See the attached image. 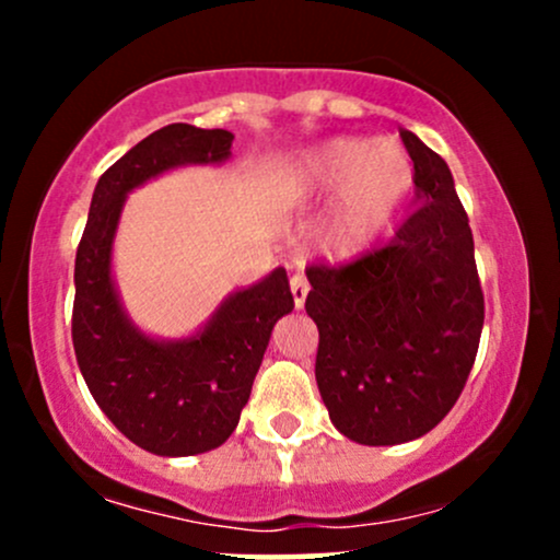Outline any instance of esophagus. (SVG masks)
Wrapping results in <instances>:
<instances>
[{
    "mask_svg": "<svg viewBox=\"0 0 560 560\" xmlns=\"http://www.w3.org/2000/svg\"><path fill=\"white\" fill-rule=\"evenodd\" d=\"M289 287H292V298H294V305L302 307V302L307 298V279L302 271H294L292 279H289Z\"/></svg>",
    "mask_w": 560,
    "mask_h": 560,
    "instance_id": "obj_1",
    "label": "esophagus"
}]
</instances>
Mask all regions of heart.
<instances>
[{
  "label": "heart",
  "mask_w": 560,
  "mask_h": 560,
  "mask_svg": "<svg viewBox=\"0 0 560 560\" xmlns=\"http://www.w3.org/2000/svg\"><path fill=\"white\" fill-rule=\"evenodd\" d=\"M298 184L307 199H329L340 191L326 223V244L334 253L352 255L397 221L413 195L416 168L397 141L339 137L302 158Z\"/></svg>",
  "instance_id": "heart-1"
}]
</instances>
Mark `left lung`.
Masks as SVG:
<instances>
[{"mask_svg": "<svg viewBox=\"0 0 560 560\" xmlns=\"http://www.w3.org/2000/svg\"><path fill=\"white\" fill-rule=\"evenodd\" d=\"M423 202L395 240L307 268L318 326L316 382L334 427L361 445H400L450 413L485 324L474 236L447 163L400 131Z\"/></svg>", "mask_w": 560, "mask_h": 560, "instance_id": "1", "label": "left lung"}]
</instances>
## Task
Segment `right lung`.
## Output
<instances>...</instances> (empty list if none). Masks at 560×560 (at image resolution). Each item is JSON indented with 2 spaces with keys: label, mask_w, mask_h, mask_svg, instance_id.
<instances>
[{
  "label": "right lung",
  "mask_w": 560,
  "mask_h": 560,
  "mask_svg": "<svg viewBox=\"0 0 560 560\" xmlns=\"http://www.w3.org/2000/svg\"><path fill=\"white\" fill-rule=\"evenodd\" d=\"M231 131L171 124L141 139L96 182L75 253L73 347L92 397L120 434L155 455L208 453L229 440L249 400L276 320L292 313L284 268L229 298L197 337L155 342L120 311L110 249L133 186L186 163H221Z\"/></svg>",
  "instance_id": "1"
}]
</instances>
